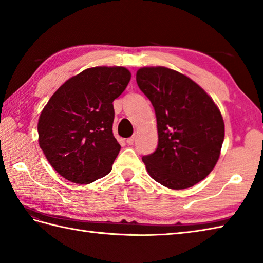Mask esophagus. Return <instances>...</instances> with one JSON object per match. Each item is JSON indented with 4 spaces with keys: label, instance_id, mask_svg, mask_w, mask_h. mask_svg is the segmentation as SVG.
<instances>
[{
    "label": "esophagus",
    "instance_id": "1",
    "mask_svg": "<svg viewBox=\"0 0 263 263\" xmlns=\"http://www.w3.org/2000/svg\"><path fill=\"white\" fill-rule=\"evenodd\" d=\"M135 140H136V137H135V136H132V137H130V138H127V139H126V143H127V144H130V146H132L133 142H135Z\"/></svg>",
    "mask_w": 263,
    "mask_h": 263
}]
</instances>
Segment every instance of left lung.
I'll list each match as a JSON object with an SVG mask.
<instances>
[{"label": "left lung", "mask_w": 263, "mask_h": 263, "mask_svg": "<svg viewBox=\"0 0 263 263\" xmlns=\"http://www.w3.org/2000/svg\"><path fill=\"white\" fill-rule=\"evenodd\" d=\"M137 83L157 120V148L142 157L149 175L170 189L193 186L219 158L225 137L219 109L190 78L163 66L138 70Z\"/></svg>", "instance_id": "obj_1"}]
</instances>
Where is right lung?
<instances>
[{"mask_svg":"<svg viewBox=\"0 0 263 263\" xmlns=\"http://www.w3.org/2000/svg\"><path fill=\"white\" fill-rule=\"evenodd\" d=\"M130 79L122 66L90 68L48 100L38 121L39 147L61 176L88 184L111 171L121 149L113 136V102Z\"/></svg>","mask_w":263,"mask_h":263,"instance_id":"right-lung-1","label":"right lung"}]
</instances>
